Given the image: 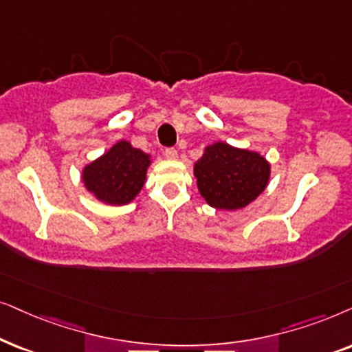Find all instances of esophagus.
<instances>
[{
	"label": "esophagus",
	"instance_id": "34e87169",
	"mask_svg": "<svg viewBox=\"0 0 352 352\" xmlns=\"http://www.w3.org/2000/svg\"><path fill=\"white\" fill-rule=\"evenodd\" d=\"M164 156L167 159H170V161H175L177 157H179V153H177L175 148H167L166 151H164Z\"/></svg>",
	"mask_w": 352,
	"mask_h": 352
}]
</instances>
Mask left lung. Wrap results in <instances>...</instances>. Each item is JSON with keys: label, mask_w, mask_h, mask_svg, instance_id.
<instances>
[{"label": "left lung", "mask_w": 352, "mask_h": 352, "mask_svg": "<svg viewBox=\"0 0 352 352\" xmlns=\"http://www.w3.org/2000/svg\"><path fill=\"white\" fill-rule=\"evenodd\" d=\"M198 190L215 209L235 210L252 203L265 190L270 164L259 153L217 142L195 164Z\"/></svg>", "instance_id": "left-lung-1"}]
</instances>
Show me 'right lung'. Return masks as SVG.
I'll return each mask as SVG.
<instances>
[{
	"mask_svg": "<svg viewBox=\"0 0 352 352\" xmlns=\"http://www.w3.org/2000/svg\"><path fill=\"white\" fill-rule=\"evenodd\" d=\"M149 164V154L122 140L85 166L82 180L87 190L102 203L124 206L133 201L143 188Z\"/></svg>",
	"mask_w": 352,
	"mask_h": 352,
	"instance_id": "obj_1",
	"label": "right lung"
}]
</instances>
